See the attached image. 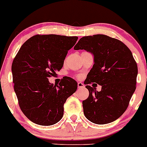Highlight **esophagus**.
Returning <instances> with one entry per match:
<instances>
[{
    "instance_id": "obj_1",
    "label": "esophagus",
    "mask_w": 147,
    "mask_h": 147,
    "mask_svg": "<svg viewBox=\"0 0 147 147\" xmlns=\"http://www.w3.org/2000/svg\"><path fill=\"white\" fill-rule=\"evenodd\" d=\"M78 89H81V88H84V84L81 82L78 83Z\"/></svg>"
}]
</instances>
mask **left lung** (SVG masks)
<instances>
[{
  "instance_id": "8db88e82",
  "label": "left lung",
  "mask_w": 147,
  "mask_h": 147,
  "mask_svg": "<svg viewBox=\"0 0 147 147\" xmlns=\"http://www.w3.org/2000/svg\"><path fill=\"white\" fill-rule=\"evenodd\" d=\"M74 49H84L94 56V65L84 81L89 92L82 102L84 115L96 124L113 122L127 110L136 89L138 66L132 52L123 42L105 35L83 37ZM92 82L100 85L102 90L89 86Z\"/></svg>"
}]
</instances>
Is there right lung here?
Segmentation results:
<instances>
[{
  "label": "right lung",
  "mask_w": 147,
  "mask_h": 147,
  "mask_svg": "<svg viewBox=\"0 0 147 147\" xmlns=\"http://www.w3.org/2000/svg\"><path fill=\"white\" fill-rule=\"evenodd\" d=\"M77 36L36 35L21 46L12 65L14 90L20 108L33 123L55 124L63 118V104L75 92L78 83L63 78L59 85L51 84L63 66L67 52Z\"/></svg>",
  "instance_id": "right-lung-1"
}]
</instances>
